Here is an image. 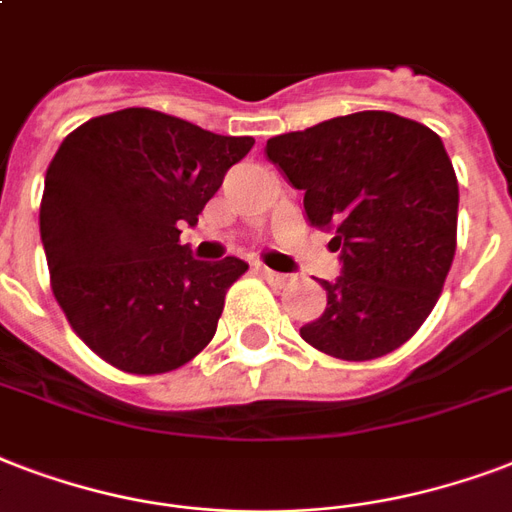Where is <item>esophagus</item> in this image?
<instances>
[{
	"mask_svg": "<svg viewBox=\"0 0 512 512\" xmlns=\"http://www.w3.org/2000/svg\"><path fill=\"white\" fill-rule=\"evenodd\" d=\"M257 273H260V276H263L265 282L271 284V287H284V284L290 282V279H287L284 273L271 271V268H265V265H257Z\"/></svg>",
	"mask_w": 512,
	"mask_h": 512,
	"instance_id": "1",
	"label": "esophagus"
}]
</instances>
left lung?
<instances>
[{
	"instance_id": "left-lung-1",
	"label": "left lung",
	"mask_w": 512,
	"mask_h": 512,
	"mask_svg": "<svg viewBox=\"0 0 512 512\" xmlns=\"http://www.w3.org/2000/svg\"><path fill=\"white\" fill-rule=\"evenodd\" d=\"M265 155L330 230L341 276L300 327L338 360H376L411 338L438 303L456 252L459 185L432 128L395 112H354L273 136Z\"/></svg>"
}]
</instances>
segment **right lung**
Wrapping results in <instances>:
<instances>
[{"label": "right lung", "mask_w": 512, "mask_h": 512, "mask_svg": "<svg viewBox=\"0 0 512 512\" xmlns=\"http://www.w3.org/2000/svg\"><path fill=\"white\" fill-rule=\"evenodd\" d=\"M255 139L155 109L93 117L45 174L39 236L69 325L109 365L155 376L214 338L225 292L249 265L195 260L179 244Z\"/></svg>", "instance_id": "obj_1"}]
</instances>
